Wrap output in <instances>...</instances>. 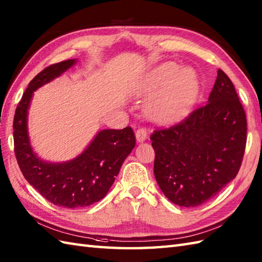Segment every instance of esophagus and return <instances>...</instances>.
Listing matches in <instances>:
<instances>
[{
    "mask_svg": "<svg viewBox=\"0 0 262 262\" xmlns=\"http://www.w3.org/2000/svg\"><path fill=\"white\" fill-rule=\"evenodd\" d=\"M146 138H147V132H146V129L144 128V127H139V128L136 132L137 142H139V143L144 142Z\"/></svg>",
    "mask_w": 262,
    "mask_h": 262,
    "instance_id": "esophagus-1",
    "label": "esophagus"
}]
</instances>
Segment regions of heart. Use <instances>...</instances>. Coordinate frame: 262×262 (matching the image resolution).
<instances>
[{
    "mask_svg": "<svg viewBox=\"0 0 262 262\" xmlns=\"http://www.w3.org/2000/svg\"><path fill=\"white\" fill-rule=\"evenodd\" d=\"M166 82L148 103V113L155 118H167L181 113L190 105L198 89V78L192 69L179 70L174 62L164 63L151 75L148 86L154 88Z\"/></svg>",
    "mask_w": 262,
    "mask_h": 262,
    "instance_id": "1",
    "label": "heart"
}]
</instances>
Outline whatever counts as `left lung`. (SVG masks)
I'll list each match as a JSON object with an SVG mask.
<instances>
[{
	"mask_svg": "<svg viewBox=\"0 0 262 262\" xmlns=\"http://www.w3.org/2000/svg\"><path fill=\"white\" fill-rule=\"evenodd\" d=\"M154 175L171 202L194 208L215 196L238 174L247 118L230 78L219 69L208 102L150 135Z\"/></svg>",
	"mask_w": 262,
	"mask_h": 262,
	"instance_id": "8db88e82",
	"label": "left lung"
}]
</instances>
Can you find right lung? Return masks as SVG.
<instances>
[{
	"label": "right lung",
	"instance_id": "right-lung-1",
	"mask_svg": "<svg viewBox=\"0 0 262 262\" xmlns=\"http://www.w3.org/2000/svg\"><path fill=\"white\" fill-rule=\"evenodd\" d=\"M75 62L74 59L66 60L39 72L28 84L13 119L14 153L23 176L49 202L67 209L84 208L105 198L136 144L130 127L103 129L75 160L58 164L36 157L27 128L28 109L33 91L63 74Z\"/></svg>",
	"mask_w": 262,
	"mask_h": 262
}]
</instances>
